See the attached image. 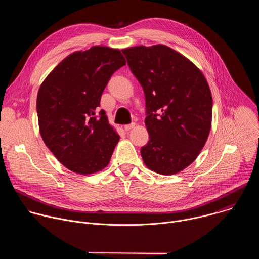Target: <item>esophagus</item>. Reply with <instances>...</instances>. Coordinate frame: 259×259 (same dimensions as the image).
Wrapping results in <instances>:
<instances>
[{"instance_id": "1", "label": "esophagus", "mask_w": 259, "mask_h": 259, "mask_svg": "<svg viewBox=\"0 0 259 259\" xmlns=\"http://www.w3.org/2000/svg\"><path fill=\"white\" fill-rule=\"evenodd\" d=\"M135 127V123H131V124H128V125H125L124 126V129L126 130V131H129V130H131V129H133Z\"/></svg>"}]
</instances>
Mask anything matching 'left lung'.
<instances>
[{"instance_id":"obj_1","label":"left lung","mask_w":259,"mask_h":259,"mask_svg":"<svg viewBox=\"0 0 259 259\" xmlns=\"http://www.w3.org/2000/svg\"><path fill=\"white\" fill-rule=\"evenodd\" d=\"M142 86L150 140L141 147L145 166L173 175L200 155L211 130L212 95L203 72L166 45L122 50Z\"/></svg>"}]
</instances>
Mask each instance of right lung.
<instances>
[{
  "label": "right lung",
  "instance_id": "1",
  "mask_svg": "<svg viewBox=\"0 0 259 259\" xmlns=\"http://www.w3.org/2000/svg\"><path fill=\"white\" fill-rule=\"evenodd\" d=\"M119 49L93 46L59 62L43 81L36 97L41 136L68 170L88 175L104 169L120 140L104 110L95 117L113 73L125 65Z\"/></svg>",
  "mask_w": 259,
  "mask_h": 259
}]
</instances>
